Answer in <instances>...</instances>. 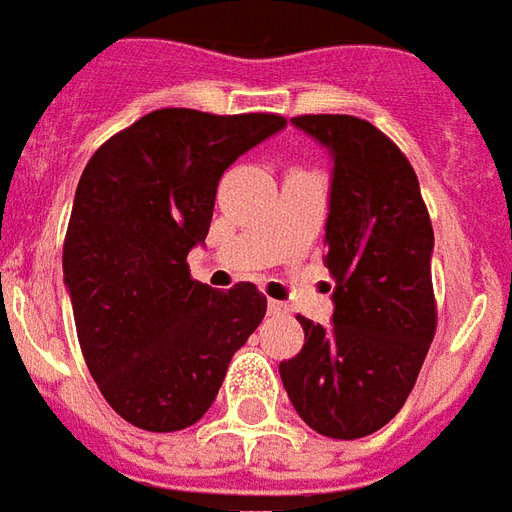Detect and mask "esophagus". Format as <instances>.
Instances as JSON below:
<instances>
[{"label":"esophagus","mask_w":512,"mask_h":512,"mask_svg":"<svg viewBox=\"0 0 512 512\" xmlns=\"http://www.w3.org/2000/svg\"><path fill=\"white\" fill-rule=\"evenodd\" d=\"M286 311H289L286 303H278V300H270V303H267V314H270V317H284Z\"/></svg>","instance_id":"1"}]
</instances>
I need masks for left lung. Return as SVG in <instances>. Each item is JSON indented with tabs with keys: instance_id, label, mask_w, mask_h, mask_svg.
I'll return each mask as SVG.
<instances>
[{
	"instance_id": "obj_1",
	"label": "left lung",
	"mask_w": 512,
	"mask_h": 512,
	"mask_svg": "<svg viewBox=\"0 0 512 512\" xmlns=\"http://www.w3.org/2000/svg\"><path fill=\"white\" fill-rule=\"evenodd\" d=\"M331 154L325 267L333 322L297 317L306 344L278 372L300 419L328 438H364L408 400L433 333V226L411 162L353 115H300Z\"/></svg>"
}]
</instances>
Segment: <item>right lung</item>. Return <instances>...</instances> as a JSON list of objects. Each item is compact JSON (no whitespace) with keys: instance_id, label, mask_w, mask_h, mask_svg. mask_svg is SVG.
I'll return each mask as SVG.
<instances>
[{"instance_id":"add662e5","label":"right lung","mask_w":512,"mask_h":512,"mask_svg":"<svg viewBox=\"0 0 512 512\" xmlns=\"http://www.w3.org/2000/svg\"><path fill=\"white\" fill-rule=\"evenodd\" d=\"M281 115L157 110L90 157L76 184L63 281L90 375L112 411L173 433L204 416L231 355L267 311L253 284L228 292L190 278L217 181L245 151L281 132Z\"/></svg>"}]
</instances>
